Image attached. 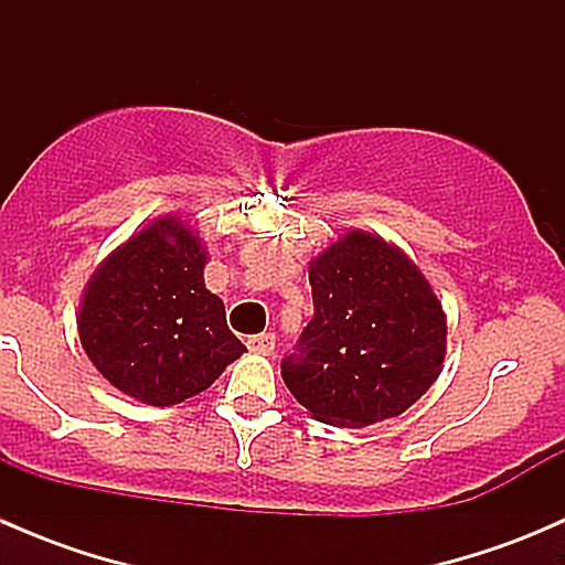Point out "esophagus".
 I'll use <instances>...</instances> for the list:
<instances>
[{
    "mask_svg": "<svg viewBox=\"0 0 565 565\" xmlns=\"http://www.w3.org/2000/svg\"><path fill=\"white\" fill-rule=\"evenodd\" d=\"M248 350L256 352V355H273V350H276V335H273V333L250 335Z\"/></svg>",
    "mask_w": 565,
    "mask_h": 565,
    "instance_id": "obj_1",
    "label": "esophagus"
}]
</instances>
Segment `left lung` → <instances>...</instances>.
Masks as SVG:
<instances>
[{
    "label": "left lung",
    "mask_w": 565,
    "mask_h": 565,
    "mask_svg": "<svg viewBox=\"0 0 565 565\" xmlns=\"http://www.w3.org/2000/svg\"><path fill=\"white\" fill-rule=\"evenodd\" d=\"M315 317L281 377L311 418L363 429L402 415L446 361V311L420 267L350 230L309 262Z\"/></svg>",
    "instance_id": "obj_1"
}]
</instances>
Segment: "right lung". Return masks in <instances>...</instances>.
Masks as SVG:
<instances>
[{"mask_svg": "<svg viewBox=\"0 0 565 565\" xmlns=\"http://www.w3.org/2000/svg\"><path fill=\"white\" fill-rule=\"evenodd\" d=\"M207 248L180 213L152 218L98 265L78 303V339L125 396L172 407L207 391L246 352L224 300L204 287Z\"/></svg>", "mask_w": 565, "mask_h": 565, "instance_id": "obj_1", "label": "right lung"}]
</instances>
